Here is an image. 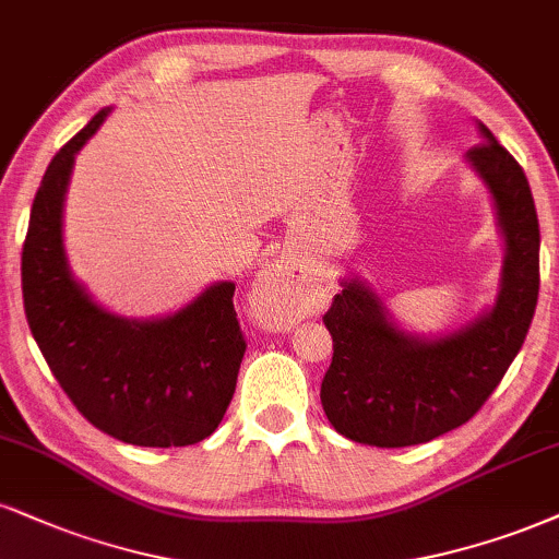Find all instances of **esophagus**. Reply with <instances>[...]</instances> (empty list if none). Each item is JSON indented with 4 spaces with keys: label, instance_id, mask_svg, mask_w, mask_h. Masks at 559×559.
Instances as JSON below:
<instances>
[{
    "label": "esophagus",
    "instance_id": "34e87169",
    "mask_svg": "<svg viewBox=\"0 0 559 559\" xmlns=\"http://www.w3.org/2000/svg\"><path fill=\"white\" fill-rule=\"evenodd\" d=\"M316 300L313 285L287 264H272L257 280V302L269 321L277 326H293L311 313Z\"/></svg>",
    "mask_w": 559,
    "mask_h": 559
}]
</instances>
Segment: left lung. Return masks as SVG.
<instances>
[{
  "instance_id": "8db88e82",
  "label": "left lung",
  "mask_w": 559,
  "mask_h": 559,
  "mask_svg": "<svg viewBox=\"0 0 559 559\" xmlns=\"http://www.w3.org/2000/svg\"><path fill=\"white\" fill-rule=\"evenodd\" d=\"M466 153L490 186L506 233L498 302L445 340H412L385 319L381 300L347 282L323 313L334 342L321 381L329 423L355 443L404 448L466 425L498 389L532 326L539 298V219L519 160L481 127Z\"/></svg>"
}]
</instances>
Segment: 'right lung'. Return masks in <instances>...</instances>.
<instances>
[{"label":"right lung","mask_w":559,"mask_h":559,"mask_svg":"<svg viewBox=\"0 0 559 559\" xmlns=\"http://www.w3.org/2000/svg\"><path fill=\"white\" fill-rule=\"evenodd\" d=\"M108 111L53 155L23 243V302L40 355L90 425L144 448L191 445L217 430L236 394L246 353L236 285L219 282L160 321H123L100 311L72 280L61 248V202L74 153Z\"/></svg>","instance_id":"add662e5"}]
</instances>
